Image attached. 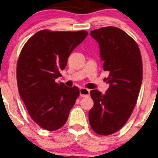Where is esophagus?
<instances>
[{"label": "esophagus", "mask_w": 158, "mask_h": 158, "mask_svg": "<svg viewBox=\"0 0 158 158\" xmlns=\"http://www.w3.org/2000/svg\"><path fill=\"white\" fill-rule=\"evenodd\" d=\"M80 95L81 97H87L90 95V90L85 88H81L80 89Z\"/></svg>", "instance_id": "1"}]
</instances>
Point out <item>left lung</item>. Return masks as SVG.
<instances>
[{
    "label": "left lung",
    "mask_w": 158,
    "mask_h": 158,
    "mask_svg": "<svg viewBox=\"0 0 158 158\" xmlns=\"http://www.w3.org/2000/svg\"><path fill=\"white\" fill-rule=\"evenodd\" d=\"M98 42L105 81L110 84L104 95L90 90L94 107L88 118L93 130L107 136L124 126L135 109L142 81V60L137 42L123 30L106 27L90 31Z\"/></svg>",
    "instance_id": "obj_1"
}]
</instances>
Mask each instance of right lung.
<instances>
[{
  "label": "right lung",
  "instance_id": "right-lung-1",
  "mask_svg": "<svg viewBox=\"0 0 158 158\" xmlns=\"http://www.w3.org/2000/svg\"><path fill=\"white\" fill-rule=\"evenodd\" d=\"M88 31H52L44 29L26 42L17 62L19 92L31 118L42 129L64 126L80 94L76 86L57 83L72 51Z\"/></svg>",
  "mask_w": 158,
  "mask_h": 158
}]
</instances>
